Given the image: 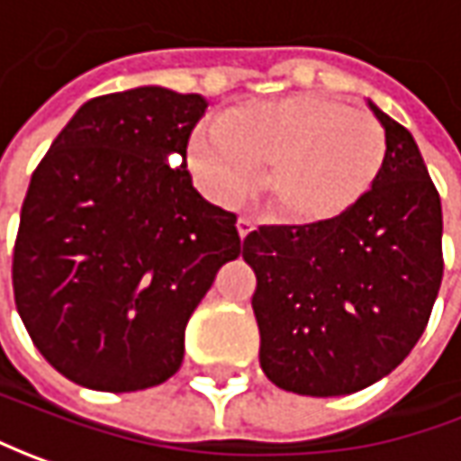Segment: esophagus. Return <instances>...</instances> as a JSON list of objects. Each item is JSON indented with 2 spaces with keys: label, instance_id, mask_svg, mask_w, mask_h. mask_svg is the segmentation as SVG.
Here are the masks:
<instances>
[{
  "label": "esophagus",
  "instance_id": "1",
  "mask_svg": "<svg viewBox=\"0 0 461 461\" xmlns=\"http://www.w3.org/2000/svg\"><path fill=\"white\" fill-rule=\"evenodd\" d=\"M237 231H240V240H245L247 234H252V231H255V224H252L249 219H245V216H242V219L237 221Z\"/></svg>",
  "mask_w": 461,
  "mask_h": 461
}]
</instances>
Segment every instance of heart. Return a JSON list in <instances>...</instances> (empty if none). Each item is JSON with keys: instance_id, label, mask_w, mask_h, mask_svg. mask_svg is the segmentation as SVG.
Instances as JSON below:
<instances>
[{"instance_id": "1", "label": "heart", "mask_w": 461, "mask_h": 461, "mask_svg": "<svg viewBox=\"0 0 461 461\" xmlns=\"http://www.w3.org/2000/svg\"><path fill=\"white\" fill-rule=\"evenodd\" d=\"M385 163L380 122L324 94H295L227 109L188 140V166L216 199L242 196L255 167L280 221L316 227L349 214Z\"/></svg>"}]
</instances>
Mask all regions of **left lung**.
Instances as JSON below:
<instances>
[{"mask_svg":"<svg viewBox=\"0 0 461 461\" xmlns=\"http://www.w3.org/2000/svg\"><path fill=\"white\" fill-rule=\"evenodd\" d=\"M380 178L357 206L316 227H260L242 258L258 276L260 367L298 395H349L416 347L441 285V199L419 145L377 104Z\"/></svg>","mask_w":461,"mask_h":461,"instance_id":"left-lung-1","label":"left lung"}]
</instances>
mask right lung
<instances>
[{
    "instance_id": "add662e5",
    "label": "right lung",
    "mask_w": 461,
    "mask_h": 461,
    "mask_svg": "<svg viewBox=\"0 0 461 461\" xmlns=\"http://www.w3.org/2000/svg\"><path fill=\"white\" fill-rule=\"evenodd\" d=\"M206 106L163 86L88 99L32 173L14 303L42 357L76 385L132 393L178 373L191 313L242 252L237 216L185 170Z\"/></svg>"
}]
</instances>
